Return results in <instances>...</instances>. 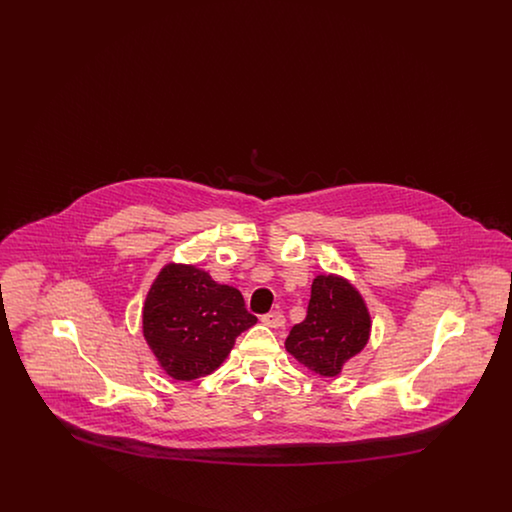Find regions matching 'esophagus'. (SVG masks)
I'll return each mask as SVG.
<instances>
[{"instance_id":"esophagus-1","label":"esophagus","mask_w":512,"mask_h":512,"mask_svg":"<svg viewBox=\"0 0 512 512\" xmlns=\"http://www.w3.org/2000/svg\"><path fill=\"white\" fill-rule=\"evenodd\" d=\"M261 320L270 326V328H282L284 324H286V318L284 315L280 313V311H272V313H267V315H263Z\"/></svg>"}]
</instances>
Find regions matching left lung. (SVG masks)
<instances>
[{"label":"left lung","mask_w":512,"mask_h":512,"mask_svg":"<svg viewBox=\"0 0 512 512\" xmlns=\"http://www.w3.org/2000/svg\"><path fill=\"white\" fill-rule=\"evenodd\" d=\"M370 336V317L359 292L338 276H317L307 317L286 338L293 357L320 376H336Z\"/></svg>","instance_id":"8db88e82"}]
</instances>
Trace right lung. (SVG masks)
<instances>
[{"instance_id":"obj_1","label":"right lung","mask_w":512,"mask_h":512,"mask_svg":"<svg viewBox=\"0 0 512 512\" xmlns=\"http://www.w3.org/2000/svg\"><path fill=\"white\" fill-rule=\"evenodd\" d=\"M255 322L236 288L186 265L163 268L144 305L151 351L169 376L186 382L219 368L236 338Z\"/></svg>"}]
</instances>
